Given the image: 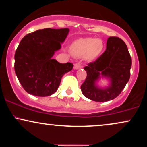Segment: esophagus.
Masks as SVG:
<instances>
[{
    "instance_id": "esophagus-1",
    "label": "esophagus",
    "mask_w": 147,
    "mask_h": 147,
    "mask_svg": "<svg viewBox=\"0 0 147 147\" xmlns=\"http://www.w3.org/2000/svg\"><path fill=\"white\" fill-rule=\"evenodd\" d=\"M82 68V65L80 63H79V62H78V63H75V65H74V68H75V70H77V69H80Z\"/></svg>"
}]
</instances>
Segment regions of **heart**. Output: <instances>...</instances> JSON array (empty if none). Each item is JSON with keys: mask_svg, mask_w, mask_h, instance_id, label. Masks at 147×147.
I'll list each match as a JSON object with an SVG mask.
<instances>
[{"mask_svg": "<svg viewBox=\"0 0 147 147\" xmlns=\"http://www.w3.org/2000/svg\"><path fill=\"white\" fill-rule=\"evenodd\" d=\"M103 49L102 41L94 38H80L72 44V52L75 56L81 57L86 55L89 59L97 57Z\"/></svg>", "mask_w": 147, "mask_h": 147, "instance_id": "heart-1", "label": "heart"}]
</instances>
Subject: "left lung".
<instances>
[{"instance_id": "1", "label": "left lung", "mask_w": 147, "mask_h": 147, "mask_svg": "<svg viewBox=\"0 0 147 147\" xmlns=\"http://www.w3.org/2000/svg\"><path fill=\"white\" fill-rule=\"evenodd\" d=\"M131 65V55L124 41L119 37H109L104 53L84 67L87 76L81 86L82 93L95 102H105L115 99L129 82ZM100 75L110 77V87L101 89L95 86V82Z\"/></svg>"}]
</instances>
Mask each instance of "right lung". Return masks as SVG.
Instances as JSON below:
<instances>
[{"label": "right lung", "instance_id": "obj_1", "mask_svg": "<svg viewBox=\"0 0 147 147\" xmlns=\"http://www.w3.org/2000/svg\"><path fill=\"white\" fill-rule=\"evenodd\" d=\"M68 32V28H45L22 38L15 52L14 70L27 92L38 97L52 95L59 86L63 75L73 68L70 62L60 63L52 59Z\"/></svg>", "mask_w": 147, "mask_h": 147}]
</instances>
